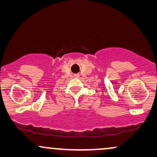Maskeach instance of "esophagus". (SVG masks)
<instances>
[{"mask_svg": "<svg viewBox=\"0 0 157 157\" xmlns=\"http://www.w3.org/2000/svg\"><path fill=\"white\" fill-rule=\"evenodd\" d=\"M79 76H80V75H79L78 74H74V77H75V78H79Z\"/></svg>", "mask_w": 157, "mask_h": 157, "instance_id": "obj_1", "label": "esophagus"}]
</instances>
